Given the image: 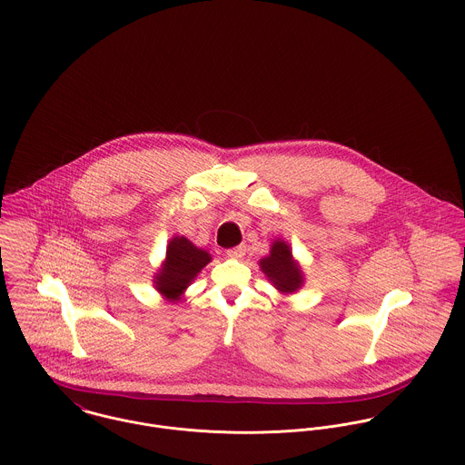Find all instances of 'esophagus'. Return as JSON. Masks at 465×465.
Returning <instances> with one entry per match:
<instances>
[{
    "label": "esophagus",
    "instance_id": "esophagus-1",
    "mask_svg": "<svg viewBox=\"0 0 465 465\" xmlns=\"http://www.w3.org/2000/svg\"><path fill=\"white\" fill-rule=\"evenodd\" d=\"M226 255L230 258H242L246 255V246H244V244H241V246L230 248V250H226Z\"/></svg>",
    "mask_w": 465,
    "mask_h": 465
}]
</instances>
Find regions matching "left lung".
<instances>
[{
  "instance_id": "1",
  "label": "left lung",
  "mask_w": 465,
  "mask_h": 465,
  "mask_svg": "<svg viewBox=\"0 0 465 465\" xmlns=\"http://www.w3.org/2000/svg\"><path fill=\"white\" fill-rule=\"evenodd\" d=\"M260 269L269 278V282L283 294L296 292L303 285V272L292 257L289 244L282 239L274 241L271 246V253L260 260Z\"/></svg>"
}]
</instances>
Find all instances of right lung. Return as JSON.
I'll list each match as a JSON object with an SVG mask.
<instances>
[{"label": "right lung", "instance_id": "right-lung-1", "mask_svg": "<svg viewBox=\"0 0 465 465\" xmlns=\"http://www.w3.org/2000/svg\"><path fill=\"white\" fill-rule=\"evenodd\" d=\"M210 260L207 252L196 248L189 239L173 237L167 244L165 262L155 274L156 291L167 300L178 302Z\"/></svg>", "mask_w": 465, "mask_h": 465}]
</instances>
